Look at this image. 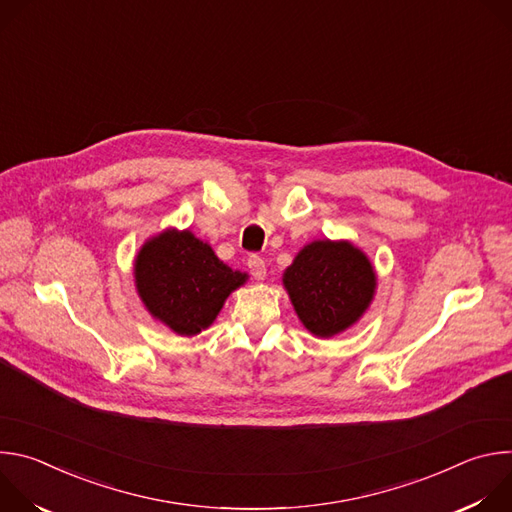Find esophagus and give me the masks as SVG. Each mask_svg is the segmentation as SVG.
<instances>
[{
    "instance_id": "obj_1",
    "label": "esophagus",
    "mask_w": 512,
    "mask_h": 512,
    "mask_svg": "<svg viewBox=\"0 0 512 512\" xmlns=\"http://www.w3.org/2000/svg\"><path fill=\"white\" fill-rule=\"evenodd\" d=\"M247 265H249L251 275H253L257 281H263V279H265V275H267V265H265V261H263L261 257L251 255L249 261H247Z\"/></svg>"
}]
</instances>
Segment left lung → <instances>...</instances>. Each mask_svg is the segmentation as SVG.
Returning <instances> with one entry per match:
<instances>
[{"instance_id": "left-lung-1", "label": "left lung", "mask_w": 512, "mask_h": 512, "mask_svg": "<svg viewBox=\"0 0 512 512\" xmlns=\"http://www.w3.org/2000/svg\"><path fill=\"white\" fill-rule=\"evenodd\" d=\"M281 281L300 322L316 338H332L352 328L377 294L375 265L346 239L304 245Z\"/></svg>"}]
</instances>
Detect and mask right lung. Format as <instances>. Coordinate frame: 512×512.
Segmentation results:
<instances>
[{
    "label": "right lung",
    "mask_w": 512,
    "mask_h": 512,
    "mask_svg": "<svg viewBox=\"0 0 512 512\" xmlns=\"http://www.w3.org/2000/svg\"><path fill=\"white\" fill-rule=\"evenodd\" d=\"M133 279L154 320L178 336H196L216 320L249 275L223 263L190 229L170 227L139 247Z\"/></svg>",
    "instance_id": "1"
}]
</instances>
